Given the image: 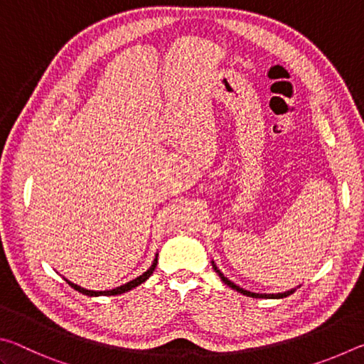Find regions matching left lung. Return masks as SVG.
Instances as JSON below:
<instances>
[{
	"label": "left lung",
	"mask_w": 364,
	"mask_h": 364,
	"mask_svg": "<svg viewBox=\"0 0 364 364\" xmlns=\"http://www.w3.org/2000/svg\"><path fill=\"white\" fill-rule=\"evenodd\" d=\"M212 267H213V269H215V273H217V274L220 276V279L223 281L226 286H230L231 289H234V291H237L239 294H242V295H247V297H252V299H284V297H287V295H291V294H294L295 291H297V289H291V291L279 292V294H257V292H250V291H245V289L239 287L237 284H234L232 281L228 279L226 276H225L223 273H221V271L217 268V264H215L213 260H212Z\"/></svg>",
	"instance_id": "1"
}]
</instances>
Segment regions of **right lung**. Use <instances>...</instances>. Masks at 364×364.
<instances>
[{"mask_svg":"<svg viewBox=\"0 0 364 364\" xmlns=\"http://www.w3.org/2000/svg\"><path fill=\"white\" fill-rule=\"evenodd\" d=\"M157 257H159V254H156V258H154V262H152V264L149 267V269L144 271L143 274L138 276V278L132 279L130 282H127V284H122V286L115 287V289H110V291H88V289H83V287H80L77 284H73V282H70L69 279L64 278V281L70 287L75 289V291H78L80 294H83V295H88V297H100V295H120V294H125L128 291H132V289H134V287H138L139 284H143L144 281H147V279L151 278L152 271L156 269V267H157Z\"/></svg>","mask_w":364,"mask_h":364,"instance_id":"1","label":"right lung"}]
</instances>
